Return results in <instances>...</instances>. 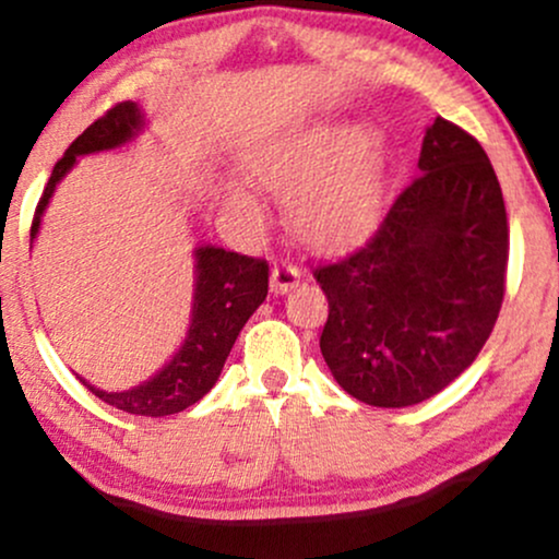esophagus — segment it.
<instances>
[{
    "label": "esophagus",
    "instance_id": "34e87169",
    "mask_svg": "<svg viewBox=\"0 0 559 559\" xmlns=\"http://www.w3.org/2000/svg\"><path fill=\"white\" fill-rule=\"evenodd\" d=\"M301 273L299 267L294 263H286V260H278V263H273L271 267V292L273 294H286L288 288H294L299 284Z\"/></svg>",
    "mask_w": 559,
    "mask_h": 559
}]
</instances>
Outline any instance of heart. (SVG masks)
<instances>
[{
    "label": "heart",
    "instance_id": "obj_1",
    "mask_svg": "<svg viewBox=\"0 0 559 559\" xmlns=\"http://www.w3.org/2000/svg\"><path fill=\"white\" fill-rule=\"evenodd\" d=\"M248 170L263 189L286 193L288 222L301 240L326 248L373 219L383 191V145L368 128L314 122L258 147ZM225 202L248 225L265 219V206L248 183L229 181Z\"/></svg>",
    "mask_w": 559,
    "mask_h": 559
}]
</instances>
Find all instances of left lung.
Here are the masks:
<instances>
[{
  "label": "left lung",
  "instance_id": "1",
  "mask_svg": "<svg viewBox=\"0 0 559 559\" xmlns=\"http://www.w3.org/2000/svg\"><path fill=\"white\" fill-rule=\"evenodd\" d=\"M506 265L509 222L496 170L471 132L437 117L419 176L376 233L311 267L330 301L319 347L334 381L381 408L448 389L493 332Z\"/></svg>",
  "mask_w": 559,
  "mask_h": 559
}]
</instances>
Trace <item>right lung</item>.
Returning <instances> with one entry per match:
<instances>
[{"label": "right lung", "mask_w": 559, "mask_h": 559, "mask_svg": "<svg viewBox=\"0 0 559 559\" xmlns=\"http://www.w3.org/2000/svg\"><path fill=\"white\" fill-rule=\"evenodd\" d=\"M143 124L145 117L135 102H119L73 140L63 158L56 163L40 202L35 206L29 242L35 240L56 183L69 174L79 155L111 151V147L130 143L143 130ZM193 255H197V288H193L189 334L181 349L160 373L130 391L107 393L79 378L104 404L138 416H168L197 404L217 383L237 334L252 317V311L265 301L267 263L263 258H248L240 252L214 248V245H204Z\"/></svg>", "instance_id": "add662e5"}]
</instances>
